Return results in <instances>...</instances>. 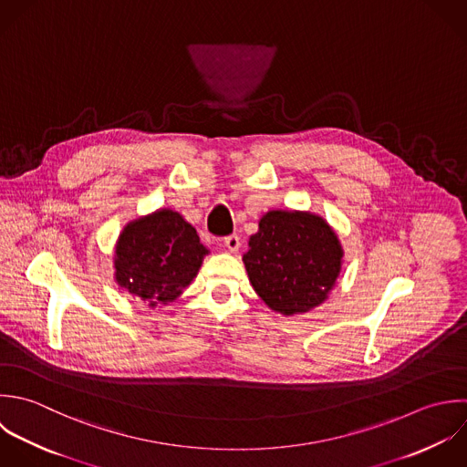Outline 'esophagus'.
I'll return each mask as SVG.
<instances>
[{
	"mask_svg": "<svg viewBox=\"0 0 467 467\" xmlns=\"http://www.w3.org/2000/svg\"><path fill=\"white\" fill-rule=\"evenodd\" d=\"M223 245H225L231 253H236V251L240 249V238H238L236 234H231V236H227V238L223 240Z\"/></svg>",
	"mask_w": 467,
	"mask_h": 467,
	"instance_id": "esophagus-1",
	"label": "esophagus"
}]
</instances>
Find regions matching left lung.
I'll return each instance as SVG.
<instances>
[{
	"label": "left lung",
	"instance_id": "left-lung-1",
	"mask_svg": "<svg viewBox=\"0 0 467 467\" xmlns=\"http://www.w3.org/2000/svg\"><path fill=\"white\" fill-rule=\"evenodd\" d=\"M331 225L304 211H269L249 238L244 264L256 295L276 313H307L327 300L342 269Z\"/></svg>",
	"mask_w": 467,
	"mask_h": 467
}]
</instances>
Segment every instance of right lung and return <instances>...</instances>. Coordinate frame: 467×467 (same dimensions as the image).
<instances>
[{
  "mask_svg": "<svg viewBox=\"0 0 467 467\" xmlns=\"http://www.w3.org/2000/svg\"><path fill=\"white\" fill-rule=\"evenodd\" d=\"M209 251L196 229L171 209L129 222L114 251V278L149 307L176 300L192 282Z\"/></svg>",
  "mask_w": 467,
  "mask_h": 467,
  "instance_id": "obj_1",
  "label": "right lung"
}]
</instances>
